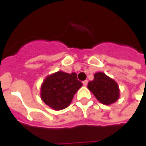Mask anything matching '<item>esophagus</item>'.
Listing matches in <instances>:
<instances>
[{
  "mask_svg": "<svg viewBox=\"0 0 146 146\" xmlns=\"http://www.w3.org/2000/svg\"><path fill=\"white\" fill-rule=\"evenodd\" d=\"M82 84H83V86H87V84H88V81H87V80L83 81V82H82Z\"/></svg>",
  "mask_w": 146,
  "mask_h": 146,
  "instance_id": "esophagus-1",
  "label": "esophagus"
}]
</instances>
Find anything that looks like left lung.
<instances>
[{
  "label": "left lung",
  "mask_w": 146,
  "mask_h": 146,
  "mask_svg": "<svg viewBox=\"0 0 146 146\" xmlns=\"http://www.w3.org/2000/svg\"><path fill=\"white\" fill-rule=\"evenodd\" d=\"M88 89L100 103L105 105L113 104L119 98L117 82L103 72L94 74V79L89 82Z\"/></svg>",
  "instance_id": "left-lung-1"
}]
</instances>
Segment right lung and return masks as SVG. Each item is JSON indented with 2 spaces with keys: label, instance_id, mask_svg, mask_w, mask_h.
<instances>
[{
  "label": "right lung",
  "instance_id": "right-lung-1",
  "mask_svg": "<svg viewBox=\"0 0 146 146\" xmlns=\"http://www.w3.org/2000/svg\"><path fill=\"white\" fill-rule=\"evenodd\" d=\"M82 86L75 73L57 72L46 78L41 87V98L55 110L68 107L74 95Z\"/></svg>",
  "mask_w": 146,
  "mask_h": 146
}]
</instances>
